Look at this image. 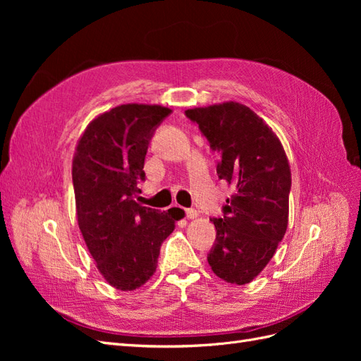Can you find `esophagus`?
I'll return each mask as SVG.
<instances>
[{"label":"esophagus","instance_id":"34e87169","mask_svg":"<svg viewBox=\"0 0 361 361\" xmlns=\"http://www.w3.org/2000/svg\"><path fill=\"white\" fill-rule=\"evenodd\" d=\"M185 215H187L188 220H194V218H197L199 212L195 211V209H192V207H190V209H185Z\"/></svg>","mask_w":361,"mask_h":361}]
</instances>
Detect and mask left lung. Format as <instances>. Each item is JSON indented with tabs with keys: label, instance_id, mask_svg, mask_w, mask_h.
Listing matches in <instances>:
<instances>
[{
	"label": "left lung",
	"instance_id": "obj_1",
	"mask_svg": "<svg viewBox=\"0 0 361 361\" xmlns=\"http://www.w3.org/2000/svg\"><path fill=\"white\" fill-rule=\"evenodd\" d=\"M211 149L220 154L218 178L235 192L221 218H211L216 238L207 255L215 274L245 285L260 274L286 233L290 169L280 140L248 106L224 102L185 111Z\"/></svg>",
	"mask_w": 361,
	"mask_h": 361
}]
</instances>
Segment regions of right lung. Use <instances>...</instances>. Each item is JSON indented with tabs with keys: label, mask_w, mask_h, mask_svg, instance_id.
<instances>
[{
	"label": "right lung",
	"mask_w": 361,
	"mask_h": 361,
	"mask_svg": "<svg viewBox=\"0 0 361 361\" xmlns=\"http://www.w3.org/2000/svg\"><path fill=\"white\" fill-rule=\"evenodd\" d=\"M171 110L126 104L96 117L78 141L72 164L76 218L104 279L134 290L157 271L161 244L174 231L171 209L137 203L152 137Z\"/></svg>",
	"instance_id": "obj_1"
}]
</instances>
